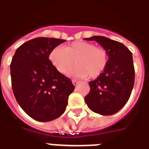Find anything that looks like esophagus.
Returning <instances> with one entry per match:
<instances>
[{
  "label": "esophagus",
  "instance_id": "1",
  "mask_svg": "<svg viewBox=\"0 0 149 149\" xmlns=\"http://www.w3.org/2000/svg\"><path fill=\"white\" fill-rule=\"evenodd\" d=\"M72 84H73V85H74V86H77L79 84L78 81L75 80V79H73V80H72Z\"/></svg>",
  "mask_w": 149,
  "mask_h": 149
}]
</instances>
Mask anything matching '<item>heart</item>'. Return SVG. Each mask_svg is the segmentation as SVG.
I'll list each match as a JSON object with an SVG mask.
<instances>
[{
	"mask_svg": "<svg viewBox=\"0 0 149 149\" xmlns=\"http://www.w3.org/2000/svg\"><path fill=\"white\" fill-rule=\"evenodd\" d=\"M53 66L61 74H66L75 63L71 75L78 78L94 79L102 74L109 63V53L105 48L89 42L76 41L65 48L56 47L49 54Z\"/></svg>",
	"mask_w": 149,
	"mask_h": 149,
	"instance_id": "obj_1",
	"label": "heart"
}]
</instances>
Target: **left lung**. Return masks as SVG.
<instances>
[{"label": "left lung", "instance_id": "1", "mask_svg": "<svg viewBox=\"0 0 149 149\" xmlns=\"http://www.w3.org/2000/svg\"><path fill=\"white\" fill-rule=\"evenodd\" d=\"M95 40L109 53V63L102 74L89 83L85 101L93 112L110 116L128 102L135 83L132 54L123 43L102 36L85 38Z\"/></svg>", "mask_w": 149, "mask_h": 149}]
</instances>
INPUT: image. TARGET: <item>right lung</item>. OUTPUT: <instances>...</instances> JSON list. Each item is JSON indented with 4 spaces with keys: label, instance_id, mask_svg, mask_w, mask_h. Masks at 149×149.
<instances>
[{
    "label": "right lung",
    "instance_id": "obj_1",
    "mask_svg": "<svg viewBox=\"0 0 149 149\" xmlns=\"http://www.w3.org/2000/svg\"><path fill=\"white\" fill-rule=\"evenodd\" d=\"M65 40L37 37L19 47L10 63L13 93L29 116L49 122L63 114L75 89L72 81L55 69L49 56Z\"/></svg>",
    "mask_w": 149,
    "mask_h": 149
}]
</instances>
